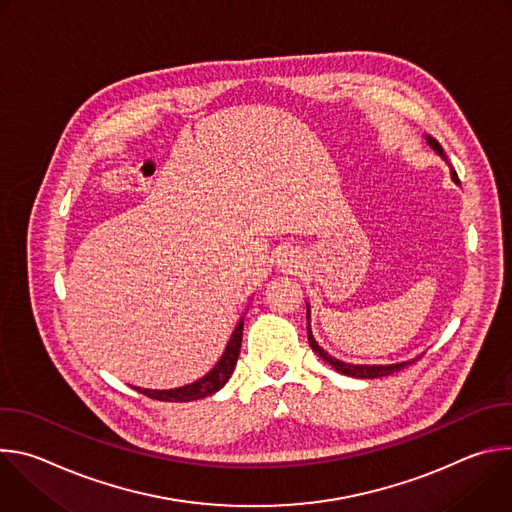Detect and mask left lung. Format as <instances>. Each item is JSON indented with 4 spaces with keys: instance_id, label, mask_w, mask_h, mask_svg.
<instances>
[{
    "instance_id": "8db88e82",
    "label": "left lung",
    "mask_w": 512,
    "mask_h": 512,
    "mask_svg": "<svg viewBox=\"0 0 512 512\" xmlns=\"http://www.w3.org/2000/svg\"><path fill=\"white\" fill-rule=\"evenodd\" d=\"M425 139H427V143L431 145V148L440 154L446 162H448V158L444 156V150H442V145L437 143L431 135H425ZM452 180L456 182V184H460V178H458V174L452 170ZM308 306V304H306ZM308 342H310V346H312V350L320 356V358H324L332 369H336L338 373H342V375H346V377H354V379H379V377H387V375H393V373H397V371H401V369H405L407 364H411V362H415L417 358H413V360H407V362H397V364H350V362H344V360H338V358H334V356H330L322 346H318V342L314 340V336H312V330H310V306H308Z\"/></svg>"
}]
</instances>
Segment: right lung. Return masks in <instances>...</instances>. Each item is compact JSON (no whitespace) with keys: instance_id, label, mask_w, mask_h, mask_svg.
<instances>
[{"instance_id":"obj_1","label":"right lung","mask_w":512,"mask_h":512,"mask_svg":"<svg viewBox=\"0 0 512 512\" xmlns=\"http://www.w3.org/2000/svg\"><path fill=\"white\" fill-rule=\"evenodd\" d=\"M243 320H239V324L235 326V332L231 336V340L227 342V348L221 356V360H218L212 371L206 373L202 379L190 383V385H184V387H178V389H168V391H152V389H137L141 395L150 397V399H158V401H180V403H186V401H196V399H202V397H208V395H214L218 389H223L227 385V381L231 379L233 371H235V364H237V358H239V352H241V340H243Z\"/></svg>"}]
</instances>
